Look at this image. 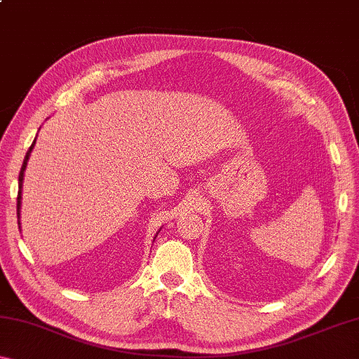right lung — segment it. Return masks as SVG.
Wrapping results in <instances>:
<instances>
[{"instance_id":"1","label":"right lung","mask_w":359,"mask_h":359,"mask_svg":"<svg viewBox=\"0 0 359 359\" xmlns=\"http://www.w3.org/2000/svg\"><path fill=\"white\" fill-rule=\"evenodd\" d=\"M34 142H36V139H34V141H33L32 147H29V149H28V151H27V155H25V160H23V165H22L20 174H19V194H17V217H19V218H20V199H22V184H23V172H25L27 161H28V158H29V154H32V150H33V147H34Z\"/></svg>"}]
</instances>
